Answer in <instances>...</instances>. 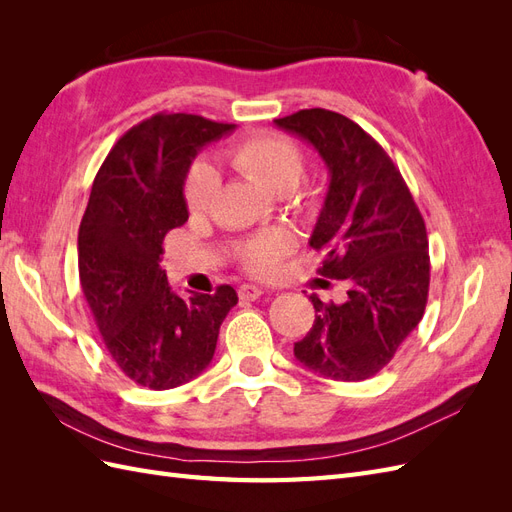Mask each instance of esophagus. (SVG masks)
<instances>
[{"label": "esophagus", "instance_id": "1", "mask_svg": "<svg viewBox=\"0 0 512 512\" xmlns=\"http://www.w3.org/2000/svg\"><path fill=\"white\" fill-rule=\"evenodd\" d=\"M262 292H265V290H262L260 286H254V284H243V286H239V297L245 299V301H256V299H260Z\"/></svg>", "mask_w": 512, "mask_h": 512}]
</instances>
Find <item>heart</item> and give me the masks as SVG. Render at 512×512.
I'll use <instances>...</instances> for the list:
<instances>
[{"instance_id": "1", "label": "heart", "mask_w": 512, "mask_h": 512, "mask_svg": "<svg viewBox=\"0 0 512 512\" xmlns=\"http://www.w3.org/2000/svg\"><path fill=\"white\" fill-rule=\"evenodd\" d=\"M226 160L239 173L256 179L277 196L292 194L309 215H318L324 205L320 188L294 190L305 173V156L297 143L273 132L252 134L226 151ZM220 190V179L209 164L196 162L185 181V200L196 213L211 209ZM294 250V237L286 228H271L243 241L237 256L252 273H267Z\"/></svg>"}]
</instances>
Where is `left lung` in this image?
<instances>
[{
  "instance_id": "8db88e82",
  "label": "left lung",
  "mask_w": 512,
  "mask_h": 512,
  "mask_svg": "<svg viewBox=\"0 0 512 512\" xmlns=\"http://www.w3.org/2000/svg\"><path fill=\"white\" fill-rule=\"evenodd\" d=\"M275 126L301 136L329 170L309 245L324 254V277L348 282L344 303L309 297L316 320L294 344V356L324 378L367 380L391 363L425 314V220L393 160L359 123L305 108L275 119Z\"/></svg>"
}]
</instances>
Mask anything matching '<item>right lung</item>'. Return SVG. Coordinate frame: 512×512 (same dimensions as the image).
Instances as JSON below:
<instances>
[{
    "instance_id": "obj_1",
    "label": "right lung",
    "mask_w": 512,
    "mask_h": 512,
    "mask_svg": "<svg viewBox=\"0 0 512 512\" xmlns=\"http://www.w3.org/2000/svg\"><path fill=\"white\" fill-rule=\"evenodd\" d=\"M235 130L158 113L123 134L91 185L79 228V277L117 367L151 391L203 374L239 297L224 284L181 297L160 267L164 237L188 222L183 183L196 153Z\"/></svg>"
}]
</instances>
